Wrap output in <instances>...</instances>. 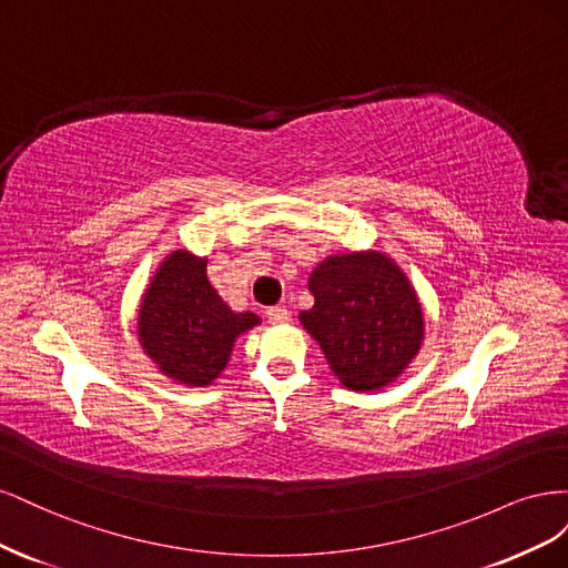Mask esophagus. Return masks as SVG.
Instances as JSON below:
<instances>
[{
    "instance_id": "esophagus-1",
    "label": "esophagus",
    "mask_w": 568,
    "mask_h": 568,
    "mask_svg": "<svg viewBox=\"0 0 568 568\" xmlns=\"http://www.w3.org/2000/svg\"><path fill=\"white\" fill-rule=\"evenodd\" d=\"M265 315H267V320H270L272 324H284V322H288V311H286L284 305H274V307H267Z\"/></svg>"
}]
</instances>
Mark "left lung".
<instances>
[{"label": "left lung", "instance_id": "1", "mask_svg": "<svg viewBox=\"0 0 568 568\" xmlns=\"http://www.w3.org/2000/svg\"><path fill=\"white\" fill-rule=\"evenodd\" d=\"M315 305L301 322L351 390L398 379L422 348V303L405 272L379 251L329 255L311 274Z\"/></svg>", "mask_w": 568, "mask_h": 568}]
</instances>
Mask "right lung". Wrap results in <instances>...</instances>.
I'll use <instances>...</instances> for the list:
<instances>
[{"label": "right lung", "instance_id": "1", "mask_svg": "<svg viewBox=\"0 0 568 568\" xmlns=\"http://www.w3.org/2000/svg\"><path fill=\"white\" fill-rule=\"evenodd\" d=\"M205 257L170 253L146 288L136 320L144 353L180 384L209 386L225 369L239 334L257 315L232 313L205 277Z\"/></svg>", "mask_w": 568, "mask_h": 568}]
</instances>
